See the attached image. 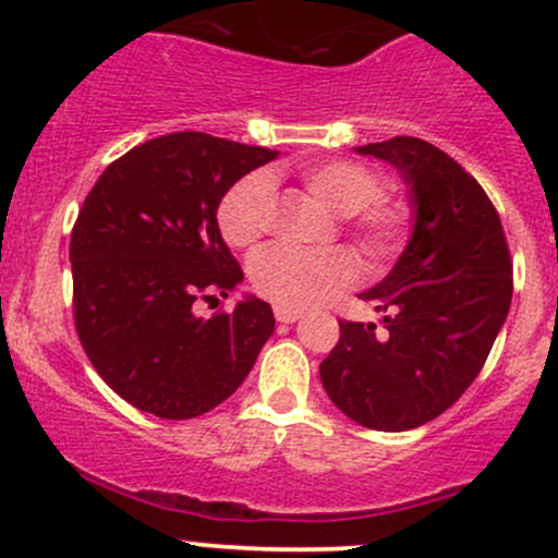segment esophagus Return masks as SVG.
Segmentation results:
<instances>
[{
  "mask_svg": "<svg viewBox=\"0 0 558 558\" xmlns=\"http://www.w3.org/2000/svg\"><path fill=\"white\" fill-rule=\"evenodd\" d=\"M301 317V312H296V310H286V306H275V319H278V323H296V319Z\"/></svg>",
  "mask_w": 558,
  "mask_h": 558,
  "instance_id": "34e87169",
  "label": "esophagus"
}]
</instances>
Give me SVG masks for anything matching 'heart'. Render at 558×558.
I'll list each match as a JSON object with an SVG mask.
<instances>
[{
  "mask_svg": "<svg viewBox=\"0 0 558 558\" xmlns=\"http://www.w3.org/2000/svg\"><path fill=\"white\" fill-rule=\"evenodd\" d=\"M293 175L319 198L367 265H380L399 252L409 228V209L383 194L380 178L351 159H301ZM275 194L262 172L241 178L217 204V228L233 248H252L272 222ZM354 280V265L341 248L293 252L272 246L248 262V283L262 299L286 310H310Z\"/></svg>",
  "mask_w": 558,
  "mask_h": 558,
  "instance_id": "obj_1",
  "label": "heart"
}]
</instances>
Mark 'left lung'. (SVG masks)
Listing matches in <instances>:
<instances>
[{
  "instance_id": "8db88e82",
  "label": "left lung",
  "mask_w": 558,
  "mask_h": 558,
  "mask_svg": "<svg viewBox=\"0 0 558 558\" xmlns=\"http://www.w3.org/2000/svg\"><path fill=\"white\" fill-rule=\"evenodd\" d=\"M409 185L414 230L396 267L362 293L377 325L345 323L319 380L330 401L369 430H412L444 414L480 375L511 304L501 217L457 159L422 138L356 146Z\"/></svg>"
}]
</instances>
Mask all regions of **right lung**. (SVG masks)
<instances>
[{
    "mask_svg": "<svg viewBox=\"0 0 558 558\" xmlns=\"http://www.w3.org/2000/svg\"><path fill=\"white\" fill-rule=\"evenodd\" d=\"M278 151L209 133L133 146L99 175L70 239L81 345L120 399L162 420H191L235 393L275 330L246 296L209 319L243 272L217 228V204Z\"/></svg>",
    "mask_w": 558,
    "mask_h": 558,
    "instance_id": "obj_1",
    "label": "right lung"
}]
</instances>
